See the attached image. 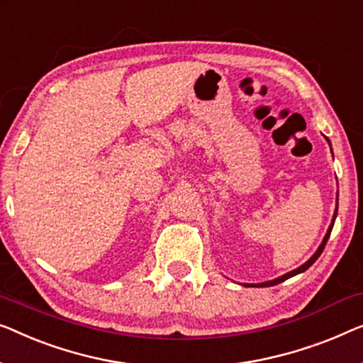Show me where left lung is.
Returning <instances> with one entry per match:
<instances>
[{
  "instance_id": "obj_1",
  "label": "left lung",
  "mask_w": 363,
  "mask_h": 363,
  "mask_svg": "<svg viewBox=\"0 0 363 363\" xmlns=\"http://www.w3.org/2000/svg\"><path fill=\"white\" fill-rule=\"evenodd\" d=\"M325 140H328V144L330 145V140L325 138ZM330 152H333V147H330ZM335 201H337V204H335V211H334V216H333V220H330V224H329V229H328V233H325V235H324V239H323V242L319 244V247H318V250L314 252V254L311 255V259L309 260H306L304 262V264L301 265V267H298V269H295V270H291V272H288V273H285V275H281V277H278V278H275V280H270V281H264V283H244V286H273V285H278V283H281V281H285V280H288V278H291V277H295V275H298V273H303L304 270H308L309 267H311L314 262H316L318 259H319V255L323 254V250H324V245H325V242H328V239H329V235H330V230H333V225H334V223H335V216H337V208H339V191H337V199H335Z\"/></svg>"
}]
</instances>
